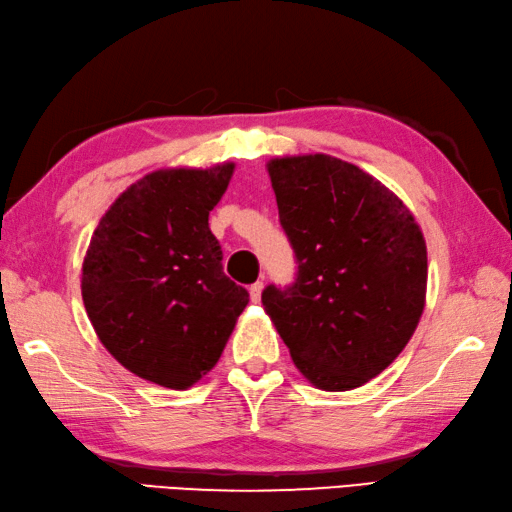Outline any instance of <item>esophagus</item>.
Segmentation results:
<instances>
[{
	"mask_svg": "<svg viewBox=\"0 0 512 512\" xmlns=\"http://www.w3.org/2000/svg\"><path fill=\"white\" fill-rule=\"evenodd\" d=\"M262 291H264V282H255L253 286L248 288V293H250V300H253L255 304L262 300Z\"/></svg>",
	"mask_w": 512,
	"mask_h": 512,
	"instance_id": "34e87169",
	"label": "esophagus"
}]
</instances>
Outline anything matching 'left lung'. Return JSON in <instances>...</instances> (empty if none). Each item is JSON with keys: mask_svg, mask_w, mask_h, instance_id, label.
<instances>
[{"mask_svg": "<svg viewBox=\"0 0 512 512\" xmlns=\"http://www.w3.org/2000/svg\"><path fill=\"white\" fill-rule=\"evenodd\" d=\"M266 170L297 277L264 288V311L313 387L349 392L392 365L418 327L421 226L392 190L336 156H280Z\"/></svg>", "mask_w": 512, "mask_h": 512, "instance_id": "1", "label": "left lung"}]
</instances>
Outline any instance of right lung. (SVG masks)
I'll return each instance as SVG.
<instances>
[{
	"label": "right lung",
	"mask_w": 512,
	"mask_h": 512,
	"mask_svg": "<svg viewBox=\"0 0 512 512\" xmlns=\"http://www.w3.org/2000/svg\"><path fill=\"white\" fill-rule=\"evenodd\" d=\"M235 163L165 167L118 194L82 262V302L120 365L161 387L188 389L217 365L246 288L221 271L208 217Z\"/></svg>",
	"instance_id": "obj_1"
}]
</instances>
